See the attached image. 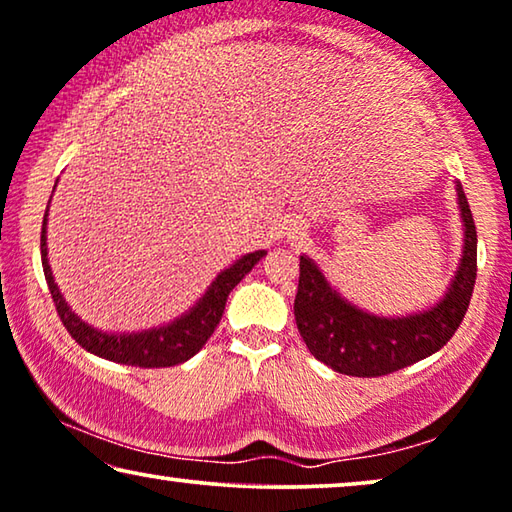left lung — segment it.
<instances>
[{"label": "left lung", "instance_id": "8db88e82", "mask_svg": "<svg viewBox=\"0 0 512 512\" xmlns=\"http://www.w3.org/2000/svg\"><path fill=\"white\" fill-rule=\"evenodd\" d=\"M464 248L448 290L436 304L408 315H376L352 304L308 255L299 257L294 320L318 362L345 376H387L434 355L462 325L475 285L478 236L462 183L455 185Z\"/></svg>", "mask_w": 512, "mask_h": 512}]
</instances>
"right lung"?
<instances>
[{
    "mask_svg": "<svg viewBox=\"0 0 512 512\" xmlns=\"http://www.w3.org/2000/svg\"><path fill=\"white\" fill-rule=\"evenodd\" d=\"M57 185V183H55ZM46 225H48V208L43 215L41 227V264L43 273H46V283L50 290V297L55 301L57 315H60L62 325L67 327L71 338L85 348L92 355L109 359L115 364L127 366H141V369H162V366H176L183 364L187 359L197 355L204 348V343L211 338V334L218 327V322L225 313V304L229 292L246 278L248 271L266 255V250H255V253L241 255L234 264L222 269L206 292L187 308L185 313L178 315L167 325L150 327L143 331H104L88 325L81 320V315L71 311L67 299L62 297L60 287H57L53 278V269L48 264V239H46Z\"/></svg>",
    "mask_w": 512,
    "mask_h": 512,
    "instance_id": "add662e5",
    "label": "right lung"
}]
</instances>
